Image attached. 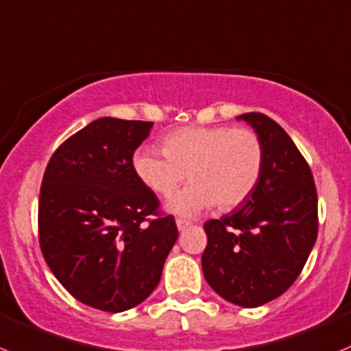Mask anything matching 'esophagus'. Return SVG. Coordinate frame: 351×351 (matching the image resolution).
<instances>
[{"mask_svg":"<svg viewBox=\"0 0 351 351\" xmlns=\"http://www.w3.org/2000/svg\"><path fill=\"white\" fill-rule=\"evenodd\" d=\"M176 225H177V228H179V230L182 232V230H186V228L189 227L191 223H189V221H186V220H177Z\"/></svg>","mask_w":351,"mask_h":351,"instance_id":"obj_1","label":"esophagus"}]
</instances>
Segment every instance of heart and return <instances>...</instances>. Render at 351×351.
I'll return each instance as SVG.
<instances>
[{
	"label": "heart",
	"mask_w": 351,
	"mask_h": 351,
	"mask_svg": "<svg viewBox=\"0 0 351 351\" xmlns=\"http://www.w3.org/2000/svg\"><path fill=\"white\" fill-rule=\"evenodd\" d=\"M162 152L141 148L133 169L162 197L173 194L186 175L193 180L167 201L169 210L180 217H194L213 204L237 208L254 193L265 169V145L249 128H180L164 138Z\"/></svg>",
	"instance_id": "b5f03b06"
}]
</instances>
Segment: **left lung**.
I'll list each match as a JSON object with an SVG mask.
<instances>
[{"label":"left lung","instance_id":"1","mask_svg":"<svg viewBox=\"0 0 351 351\" xmlns=\"http://www.w3.org/2000/svg\"><path fill=\"white\" fill-rule=\"evenodd\" d=\"M265 145V169L254 193L230 215L208 220L201 258L208 285L241 307L280 297L300 275L317 239V193L311 167L271 117L247 112Z\"/></svg>","mask_w":351,"mask_h":351}]
</instances>
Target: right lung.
<instances>
[{
  "label": "right lung",
  "mask_w": 351,
  "mask_h": 351,
  "mask_svg": "<svg viewBox=\"0 0 351 351\" xmlns=\"http://www.w3.org/2000/svg\"><path fill=\"white\" fill-rule=\"evenodd\" d=\"M154 123L100 117L51 157L39 196V242L76 300L106 312L141 304L177 241L172 215L133 169ZM157 216V219H150Z\"/></svg>",
  "instance_id": "obj_1"
}]
</instances>
